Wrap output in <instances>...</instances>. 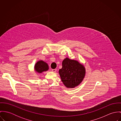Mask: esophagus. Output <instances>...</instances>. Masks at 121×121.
Segmentation results:
<instances>
[{"label": "esophagus", "instance_id": "34e87169", "mask_svg": "<svg viewBox=\"0 0 121 121\" xmlns=\"http://www.w3.org/2000/svg\"><path fill=\"white\" fill-rule=\"evenodd\" d=\"M52 72H54V73H55V72H56V71H57V69H52Z\"/></svg>", "mask_w": 121, "mask_h": 121}]
</instances>
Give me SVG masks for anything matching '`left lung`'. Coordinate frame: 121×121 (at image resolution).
<instances>
[{"instance_id": "obj_1", "label": "left lung", "mask_w": 121, "mask_h": 121, "mask_svg": "<svg viewBox=\"0 0 121 121\" xmlns=\"http://www.w3.org/2000/svg\"><path fill=\"white\" fill-rule=\"evenodd\" d=\"M62 68L59 69V73L64 86L73 88L79 86L86 75L84 66L78 60L66 57L62 62Z\"/></svg>"}]
</instances>
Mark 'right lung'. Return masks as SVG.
Here are the masks:
<instances>
[{
	"instance_id": "obj_1",
	"label": "right lung",
	"mask_w": 121,
	"mask_h": 121,
	"mask_svg": "<svg viewBox=\"0 0 121 121\" xmlns=\"http://www.w3.org/2000/svg\"><path fill=\"white\" fill-rule=\"evenodd\" d=\"M49 69L48 63L42 60H38L35 64L34 70L38 73H41L43 72L47 71Z\"/></svg>"
}]
</instances>
